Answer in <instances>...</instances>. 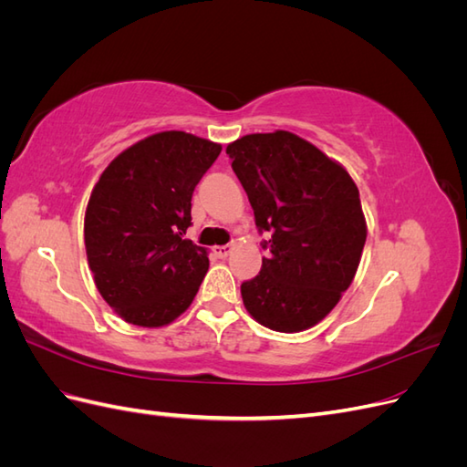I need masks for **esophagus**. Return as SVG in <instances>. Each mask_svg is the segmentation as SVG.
Here are the masks:
<instances>
[{
  "instance_id": "obj_1",
  "label": "esophagus",
  "mask_w": 467,
  "mask_h": 467,
  "mask_svg": "<svg viewBox=\"0 0 467 467\" xmlns=\"http://www.w3.org/2000/svg\"><path fill=\"white\" fill-rule=\"evenodd\" d=\"M232 245H216V247H212V253H214L216 257H220V259H225L232 253Z\"/></svg>"
}]
</instances>
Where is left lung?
<instances>
[{
	"instance_id": "left-lung-1",
	"label": "left lung",
	"mask_w": 467,
	"mask_h": 467,
	"mask_svg": "<svg viewBox=\"0 0 467 467\" xmlns=\"http://www.w3.org/2000/svg\"><path fill=\"white\" fill-rule=\"evenodd\" d=\"M232 169L271 239L261 273L242 285L249 316L278 333L314 327L350 286L366 242L360 194L347 169L286 130L228 144Z\"/></svg>"
}]
</instances>
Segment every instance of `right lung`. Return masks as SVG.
<instances>
[{
	"label": "right lung",
	"mask_w": 467,
	"mask_h": 467,
	"mask_svg": "<svg viewBox=\"0 0 467 467\" xmlns=\"http://www.w3.org/2000/svg\"><path fill=\"white\" fill-rule=\"evenodd\" d=\"M222 146L151 134L112 160L91 191L83 237L95 286L126 323L163 327L192 304L208 251L182 239L191 199Z\"/></svg>",
	"instance_id": "1"
}]
</instances>
